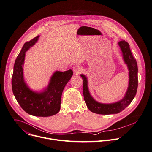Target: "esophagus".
I'll return each instance as SVG.
<instances>
[{"mask_svg": "<svg viewBox=\"0 0 152 152\" xmlns=\"http://www.w3.org/2000/svg\"><path fill=\"white\" fill-rule=\"evenodd\" d=\"M73 71L76 74H80L83 71V68L80 65H75L73 66Z\"/></svg>", "mask_w": 152, "mask_h": 152, "instance_id": "1", "label": "esophagus"}]
</instances>
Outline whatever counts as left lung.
Wrapping results in <instances>:
<instances>
[{
    "label": "left lung",
    "instance_id": "obj_1",
    "mask_svg": "<svg viewBox=\"0 0 152 152\" xmlns=\"http://www.w3.org/2000/svg\"><path fill=\"white\" fill-rule=\"evenodd\" d=\"M122 53L123 59L127 65L129 70V83L127 92L124 97L119 101L112 104H102L96 101L90 95L88 89V81L86 76L80 75L83 79L84 98L88 108L91 112L101 115L116 114L125 109L133 101L136 94L138 79H137V65L130 49V45L126 40L118 42Z\"/></svg>",
    "mask_w": 152,
    "mask_h": 152
}]
</instances>
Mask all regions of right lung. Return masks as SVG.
I'll use <instances>...</instances> for the list:
<instances>
[{
  "mask_svg": "<svg viewBox=\"0 0 152 152\" xmlns=\"http://www.w3.org/2000/svg\"><path fill=\"white\" fill-rule=\"evenodd\" d=\"M39 36L24 44L18 56L12 76V89L16 99L22 108L31 115L40 117L51 116L58 113L61 108L62 91L73 76V71L55 72L47 87L41 93L31 90L23 79V66L25 52L35 44Z\"/></svg>",
  "mask_w": 152,
  "mask_h": 152,
  "instance_id": "1",
  "label": "right lung"
}]
</instances>
